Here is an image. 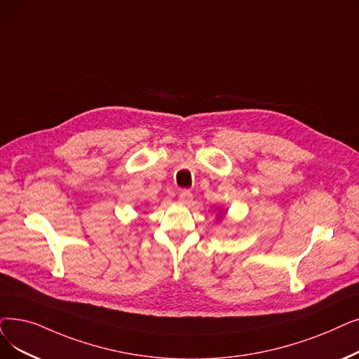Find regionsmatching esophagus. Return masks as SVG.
Listing matches in <instances>:
<instances>
[{
	"instance_id": "esophagus-1",
	"label": "esophagus",
	"mask_w": 359,
	"mask_h": 359,
	"mask_svg": "<svg viewBox=\"0 0 359 359\" xmlns=\"http://www.w3.org/2000/svg\"><path fill=\"white\" fill-rule=\"evenodd\" d=\"M192 199H194V195L189 191H182L179 194V202H180V204H183V205H189L191 202H192Z\"/></svg>"
}]
</instances>
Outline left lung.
<instances>
[{"label":"left lung","mask_w":359,"mask_h":359,"mask_svg":"<svg viewBox=\"0 0 359 359\" xmlns=\"http://www.w3.org/2000/svg\"><path fill=\"white\" fill-rule=\"evenodd\" d=\"M224 214H226V210H218V212H217V222L222 220V218L224 217Z\"/></svg>","instance_id":"obj_1"}]
</instances>
